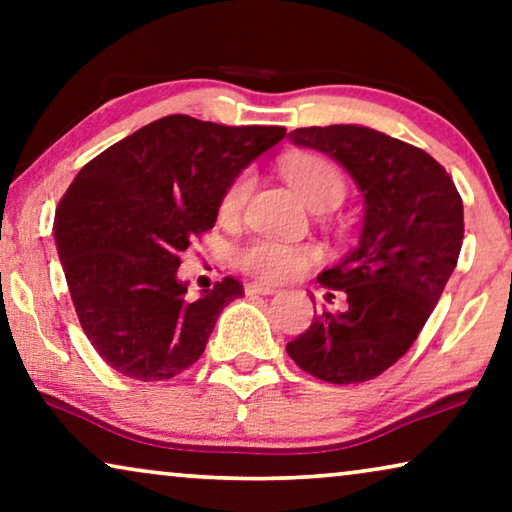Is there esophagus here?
I'll return each mask as SVG.
<instances>
[{
	"instance_id": "obj_1",
	"label": "esophagus",
	"mask_w": 512,
	"mask_h": 512,
	"mask_svg": "<svg viewBox=\"0 0 512 512\" xmlns=\"http://www.w3.org/2000/svg\"><path fill=\"white\" fill-rule=\"evenodd\" d=\"M247 296H268V293H275V286L263 284V282H249L244 286Z\"/></svg>"
}]
</instances>
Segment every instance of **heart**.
I'll list each match as a JSON object with an SVG mask.
<instances>
[{
  "label": "heart",
  "instance_id": "b5f03b06",
  "mask_svg": "<svg viewBox=\"0 0 512 512\" xmlns=\"http://www.w3.org/2000/svg\"><path fill=\"white\" fill-rule=\"evenodd\" d=\"M282 174L293 191L303 198L312 209H333L340 205L347 193L345 174L340 167L324 156L298 153L282 160ZM251 188V174L240 172L226 186L221 195V216L240 214ZM319 261V249L312 244L284 242L275 237H249L247 242L237 244L233 251V263L247 275L263 279V282H284V279L303 275Z\"/></svg>",
  "mask_w": 512,
  "mask_h": 512
}]
</instances>
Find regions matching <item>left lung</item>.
Listing matches in <instances>:
<instances>
[{"mask_svg":"<svg viewBox=\"0 0 512 512\" xmlns=\"http://www.w3.org/2000/svg\"><path fill=\"white\" fill-rule=\"evenodd\" d=\"M289 139L338 160L366 198L361 240L319 275L342 293V312H321L286 342L298 368L331 384L368 382L412 347L457 268L464 202L429 153L361 125L298 128Z\"/></svg>","mask_w":512,"mask_h":512,"instance_id":"1","label":"left lung"}]
</instances>
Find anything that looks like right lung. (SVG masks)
I'll use <instances>...</instances> for the list:
<instances>
[{
	"instance_id": "add662e5",
	"label": "right lung",
	"mask_w": 512,
	"mask_h": 512,
	"mask_svg": "<svg viewBox=\"0 0 512 512\" xmlns=\"http://www.w3.org/2000/svg\"><path fill=\"white\" fill-rule=\"evenodd\" d=\"M282 125H219L172 114L81 167L55 209L69 296L95 352L125 377L170 380L205 352L223 307L244 289L223 277L198 300L179 254L214 228L221 195Z\"/></svg>"
}]
</instances>
